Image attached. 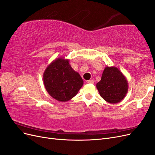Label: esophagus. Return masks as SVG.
<instances>
[{"label": "esophagus", "instance_id": "esophagus-1", "mask_svg": "<svg viewBox=\"0 0 155 155\" xmlns=\"http://www.w3.org/2000/svg\"><path fill=\"white\" fill-rule=\"evenodd\" d=\"M87 82V83H91V84H93L94 83V81L92 80V79H90V80H88Z\"/></svg>", "mask_w": 155, "mask_h": 155}]
</instances>
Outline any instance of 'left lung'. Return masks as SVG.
<instances>
[{"label": "left lung", "instance_id": "1", "mask_svg": "<svg viewBox=\"0 0 155 155\" xmlns=\"http://www.w3.org/2000/svg\"><path fill=\"white\" fill-rule=\"evenodd\" d=\"M96 87L103 99L114 104L120 102L125 97L128 92V81L118 68L106 67Z\"/></svg>", "mask_w": 155, "mask_h": 155}]
</instances>
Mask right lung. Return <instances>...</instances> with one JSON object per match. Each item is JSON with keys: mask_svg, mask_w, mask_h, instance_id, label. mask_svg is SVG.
<instances>
[{"mask_svg": "<svg viewBox=\"0 0 155 155\" xmlns=\"http://www.w3.org/2000/svg\"><path fill=\"white\" fill-rule=\"evenodd\" d=\"M43 83L51 97L65 102L77 94L83 85V80L70 66L69 60L61 57L46 67L43 73Z\"/></svg>", "mask_w": 155, "mask_h": 155, "instance_id": "obj_1", "label": "right lung"}]
</instances>
